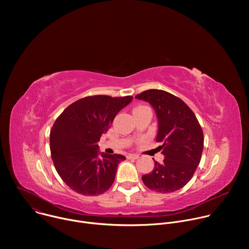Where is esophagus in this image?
<instances>
[{"mask_svg":"<svg viewBox=\"0 0 249 249\" xmlns=\"http://www.w3.org/2000/svg\"><path fill=\"white\" fill-rule=\"evenodd\" d=\"M139 157L137 155H128L127 156V159L128 160H137Z\"/></svg>","mask_w":249,"mask_h":249,"instance_id":"obj_1","label":"esophagus"}]
</instances>
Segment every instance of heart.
Wrapping results in <instances>:
<instances>
[{"label": "heart", "instance_id": "obj_1", "mask_svg": "<svg viewBox=\"0 0 249 249\" xmlns=\"http://www.w3.org/2000/svg\"><path fill=\"white\" fill-rule=\"evenodd\" d=\"M143 107H146V106H138V107H136L135 109H138V108H143Z\"/></svg>", "mask_w": 249, "mask_h": 249}]
</instances>
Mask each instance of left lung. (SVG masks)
<instances>
[{"instance_id":"1","label":"left lung","mask_w":249,"mask_h":249,"mask_svg":"<svg viewBox=\"0 0 249 249\" xmlns=\"http://www.w3.org/2000/svg\"><path fill=\"white\" fill-rule=\"evenodd\" d=\"M136 98L149 102L159 123L157 142L164 160L155 161L149 174L142 176L144 184L160 193H170L185 186L196 171L204 148L202 128L189 106L167 91L148 89Z\"/></svg>"}]
</instances>
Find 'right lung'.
I'll use <instances>...</instances> for the list:
<instances>
[{
    "mask_svg": "<svg viewBox=\"0 0 249 249\" xmlns=\"http://www.w3.org/2000/svg\"><path fill=\"white\" fill-rule=\"evenodd\" d=\"M132 99L131 95L87 96L70 104L54 122L51 158L62 180L75 192L96 196L111 187L117 166L126 158L99 153L97 143Z\"/></svg>",
    "mask_w": 249,
    "mask_h": 249,
    "instance_id": "right-lung-1",
    "label": "right lung"
}]
</instances>
